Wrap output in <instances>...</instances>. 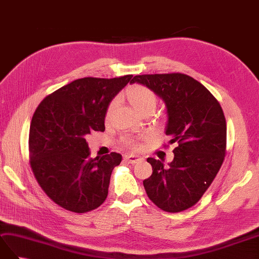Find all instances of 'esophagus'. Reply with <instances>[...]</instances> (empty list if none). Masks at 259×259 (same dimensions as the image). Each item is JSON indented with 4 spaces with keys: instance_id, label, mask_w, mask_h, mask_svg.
Masks as SVG:
<instances>
[{
    "instance_id": "esophagus-1",
    "label": "esophagus",
    "mask_w": 259,
    "mask_h": 259,
    "mask_svg": "<svg viewBox=\"0 0 259 259\" xmlns=\"http://www.w3.org/2000/svg\"><path fill=\"white\" fill-rule=\"evenodd\" d=\"M123 159L127 162H129V163H131V164L138 163V162H140V161L143 160V158L140 157V155H136V154H124Z\"/></svg>"
}]
</instances>
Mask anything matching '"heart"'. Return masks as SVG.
I'll return each mask as SVG.
<instances>
[{
    "instance_id": "b5f03b06",
    "label": "heart",
    "mask_w": 259,
    "mask_h": 259,
    "mask_svg": "<svg viewBox=\"0 0 259 259\" xmlns=\"http://www.w3.org/2000/svg\"><path fill=\"white\" fill-rule=\"evenodd\" d=\"M125 95H127L130 104L134 106V108L138 112H141L146 109L154 110L155 105H157V96L154 95V93L151 89H149L146 86H142V85L132 86L129 89H127ZM117 102H118V98H113L110 101V104L108 106L107 111H106L107 119L110 118L113 109H115L117 106ZM125 142H127V144L130 147H134V148L138 147V144L131 139L127 140Z\"/></svg>"
}]
</instances>
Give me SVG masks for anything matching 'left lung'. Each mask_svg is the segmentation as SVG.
Wrapping results in <instances>:
<instances>
[{"mask_svg":"<svg viewBox=\"0 0 259 259\" xmlns=\"http://www.w3.org/2000/svg\"><path fill=\"white\" fill-rule=\"evenodd\" d=\"M151 89L164 102V132L178 143L174 159L148 158L152 176L143 181L147 194L165 212L178 213L193 206L213 182L224 161L226 121L214 96L201 82L184 74L135 76L131 83Z\"/></svg>","mask_w":259,"mask_h":259,"instance_id":"1","label":"left lung"}]
</instances>
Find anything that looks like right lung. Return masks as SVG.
<instances>
[{
	"label": "right lung",
	"instance_id": "right-lung-1",
	"mask_svg": "<svg viewBox=\"0 0 259 259\" xmlns=\"http://www.w3.org/2000/svg\"><path fill=\"white\" fill-rule=\"evenodd\" d=\"M131 78L76 79L35 110L28 138L32 170L45 193L65 209L86 213L105 202L111 172L122 157L111 152L92 158L86 138L105 131L107 108Z\"/></svg>",
	"mask_w": 259,
	"mask_h": 259
}]
</instances>
